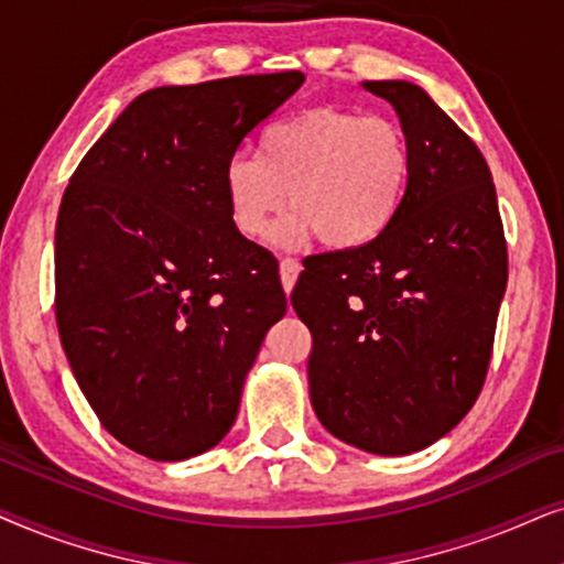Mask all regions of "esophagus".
Returning a JSON list of instances; mask_svg holds the SVG:
<instances>
[{
  "instance_id": "esophagus-1",
  "label": "esophagus",
  "mask_w": 564,
  "mask_h": 564,
  "mask_svg": "<svg viewBox=\"0 0 564 564\" xmlns=\"http://www.w3.org/2000/svg\"><path fill=\"white\" fill-rule=\"evenodd\" d=\"M299 270H302V265H299V260L281 258V283H283V289H286V294L296 286Z\"/></svg>"
}]
</instances>
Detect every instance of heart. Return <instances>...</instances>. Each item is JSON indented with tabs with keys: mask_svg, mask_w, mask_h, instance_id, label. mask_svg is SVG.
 <instances>
[{
	"mask_svg": "<svg viewBox=\"0 0 564 564\" xmlns=\"http://www.w3.org/2000/svg\"><path fill=\"white\" fill-rule=\"evenodd\" d=\"M410 172V139L394 118L325 105L265 126L258 156H229L224 198L235 227L262 237L289 191L283 239L314 235L329 250H358L392 227Z\"/></svg>",
	"mask_w": 564,
	"mask_h": 564,
	"instance_id": "b5f03b06",
	"label": "heart"
}]
</instances>
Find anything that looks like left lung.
<instances>
[{
  "mask_svg": "<svg viewBox=\"0 0 564 564\" xmlns=\"http://www.w3.org/2000/svg\"><path fill=\"white\" fill-rule=\"evenodd\" d=\"M410 139L408 195L384 235L306 258L291 294L312 333L310 397L335 438L404 456L471 410L492 356L508 250L482 152L412 82H364Z\"/></svg>",
  "mask_w": 564,
  "mask_h": 564,
  "instance_id": "1",
  "label": "left lung"
}]
</instances>
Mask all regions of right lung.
Listing matches in <instances>:
<instances>
[{"label":"right lung","instance_id":"add662e5","mask_svg":"<svg viewBox=\"0 0 564 564\" xmlns=\"http://www.w3.org/2000/svg\"><path fill=\"white\" fill-rule=\"evenodd\" d=\"M302 85V72H281L149 89L66 185L58 335L105 431L147 459L219 444L286 314L273 252L231 221L224 164Z\"/></svg>","mask_w":564,"mask_h":564}]
</instances>
